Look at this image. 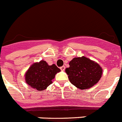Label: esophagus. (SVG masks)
I'll return each mask as SVG.
<instances>
[{
	"instance_id": "esophagus-1",
	"label": "esophagus",
	"mask_w": 122,
	"mask_h": 122,
	"mask_svg": "<svg viewBox=\"0 0 122 122\" xmlns=\"http://www.w3.org/2000/svg\"><path fill=\"white\" fill-rule=\"evenodd\" d=\"M60 70H61L63 71V70H65V66H61V67H60Z\"/></svg>"
}]
</instances>
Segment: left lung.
Instances as JSON below:
<instances>
[{
	"mask_svg": "<svg viewBox=\"0 0 122 122\" xmlns=\"http://www.w3.org/2000/svg\"><path fill=\"white\" fill-rule=\"evenodd\" d=\"M65 70L72 84L81 90L93 87L100 79L102 68L97 63L85 57H75Z\"/></svg>",
	"mask_w": 122,
	"mask_h": 122,
	"instance_id": "left-lung-1",
	"label": "left lung"
}]
</instances>
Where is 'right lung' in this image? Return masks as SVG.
<instances>
[{
	"mask_svg": "<svg viewBox=\"0 0 122 122\" xmlns=\"http://www.w3.org/2000/svg\"><path fill=\"white\" fill-rule=\"evenodd\" d=\"M60 70L55 64L48 65L46 62L41 60L33 63L25 74L27 84L38 91L46 89L52 83L57 73Z\"/></svg>",
	"mask_w": 122,
	"mask_h": 122,
	"instance_id": "add662e5",
	"label": "right lung"
}]
</instances>
